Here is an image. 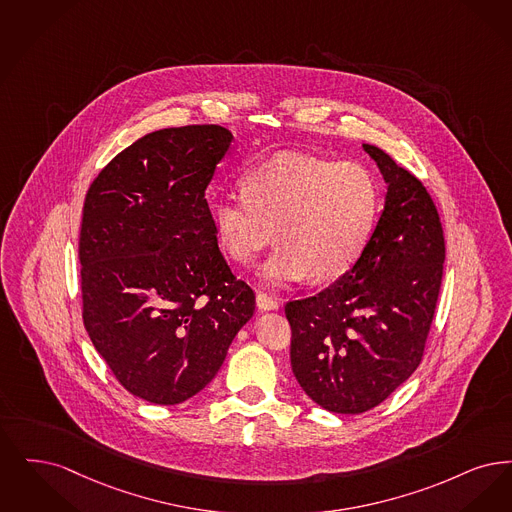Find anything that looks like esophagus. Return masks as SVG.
<instances>
[{
	"mask_svg": "<svg viewBox=\"0 0 512 512\" xmlns=\"http://www.w3.org/2000/svg\"><path fill=\"white\" fill-rule=\"evenodd\" d=\"M256 306L264 312H271V310H277V300L271 298L266 292H256Z\"/></svg>",
	"mask_w": 512,
	"mask_h": 512,
	"instance_id": "1",
	"label": "esophagus"
}]
</instances>
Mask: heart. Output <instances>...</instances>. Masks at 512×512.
Masks as SVG:
<instances>
[{
    "mask_svg": "<svg viewBox=\"0 0 512 512\" xmlns=\"http://www.w3.org/2000/svg\"><path fill=\"white\" fill-rule=\"evenodd\" d=\"M382 208L377 176L359 162L285 153L256 166L246 189H229L212 210L223 254L246 266L277 229L281 245L256 275L279 287L310 277L325 283L356 266Z\"/></svg>",
    "mask_w": 512,
    "mask_h": 512,
    "instance_id": "1",
    "label": "heart"
}]
</instances>
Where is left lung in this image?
<instances>
[{"instance_id": "left-lung-1", "label": "left lung", "mask_w": 512, "mask_h": 512, "mask_svg": "<svg viewBox=\"0 0 512 512\" xmlns=\"http://www.w3.org/2000/svg\"><path fill=\"white\" fill-rule=\"evenodd\" d=\"M363 151L386 183L375 235L331 287L285 308L294 377L342 415L377 407L415 373L444 273V231L423 183L375 145Z\"/></svg>"}]
</instances>
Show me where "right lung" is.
Returning a JSON list of instances; mask_svg holds the SVG:
<instances>
[{"mask_svg":"<svg viewBox=\"0 0 512 512\" xmlns=\"http://www.w3.org/2000/svg\"><path fill=\"white\" fill-rule=\"evenodd\" d=\"M231 141L222 126L143 135L84 202L86 331L118 382L156 405L199 394L256 308L223 260L204 199Z\"/></svg>","mask_w":512,"mask_h":512,"instance_id":"obj_1","label":"right lung"}]
</instances>
